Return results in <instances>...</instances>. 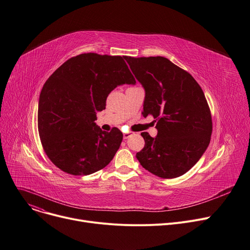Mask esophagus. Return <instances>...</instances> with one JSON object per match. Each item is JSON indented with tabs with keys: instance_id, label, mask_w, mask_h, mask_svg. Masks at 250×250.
<instances>
[{
	"instance_id": "obj_1",
	"label": "esophagus",
	"mask_w": 250,
	"mask_h": 250,
	"mask_svg": "<svg viewBox=\"0 0 250 250\" xmlns=\"http://www.w3.org/2000/svg\"><path fill=\"white\" fill-rule=\"evenodd\" d=\"M131 135H132V134H131V132H129V131H127V132H124V140L128 139Z\"/></svg>"
}]
</instances>
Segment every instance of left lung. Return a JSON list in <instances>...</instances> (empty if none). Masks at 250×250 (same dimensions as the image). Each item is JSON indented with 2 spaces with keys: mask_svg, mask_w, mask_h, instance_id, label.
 Listing matches in <instances>:
<instances>
[{
  "mask_svg": "<svg viewBox=\"0 0 250 250\" xmlns=\"http://www.w3.org/2000/svg\"><path fill=\"white\" fill-rule=\"evenodd\" d=\"M145 89L143 115L157 123L155 138L144 131L145 146L136 157L152 174L172 179L184 175L200 160L212 134L204 92L193 76L169 59L125 57Z\"/></svg>",
  "mask_w": 250,
  "mask_h": 250,
  "instance_id": "left-lung-1",
  "label": "left lung"
}]
</instances>
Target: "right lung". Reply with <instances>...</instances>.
Returning <instances> with one entry per match:
<instances>
[{
    "instance_id": "obj_1",
    "label": "right lung",
    "mask_w": 250,
    "mask_h": 250,
    "mask_svg": "<svg viewBox=\"0 0 250 250\" xmlns=\"http://www.w3.org/2000/svg\"><path fill=\"white\" fill-rule=\"evenodd\" d=\"M124 58L80 54L64 62L45 82L38 104L40 140L48 158L63 172L93 174L120 148L123 132L118 127L104 131L95 121L116 86L136 84Z\"/></svg>"
}]
</instances>
